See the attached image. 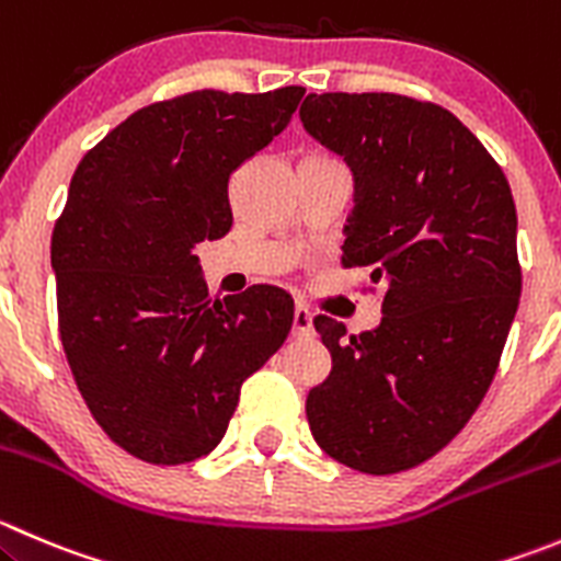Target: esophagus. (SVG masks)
Instances as JSON below:
<instances>
[{
  "label": "esophagus",
  "instance_id": "1",
  "mask_svg": "<svg viewBox=\"0 0 561 561\" xmlns=\"http://www.w3.org/2000/svg\"><path fill=\"white\" fill-rule=\"evenodd\" d=\"M312 331V312L304 304H296V312H293V336H309Z\"/></svg>",
  "mask_w": 561,
  "mask_h": 561
}]
</instances>
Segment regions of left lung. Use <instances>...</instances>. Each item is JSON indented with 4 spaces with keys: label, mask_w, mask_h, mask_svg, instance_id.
Returning a JSON list of instances; mask_svg holds the SVG:
<instances>
[{
    "label": "left lung",
    "mask_w": 561,
    "mask_h": 561,
    "mask_svg": "<svg viewBox=\"0 0 561 561\" xmlns=\"http://www.w3.org/2000/svg\"><path fill=\"white\" fill-rule=\"evenodd\" d=\"M301 119L356 178L342 265L383 282L378 329L314 318L331 373L307 397L309 431L336 463L397 474L442 453L496 375L520 298L513 192L438 103L323 92Z\"/></svg>",
    "instance_id": "obj_1"
}]
</instances>
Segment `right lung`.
Returning <instances> with one entry per match:
<instances>
[{"instance_id":"1","label":"right lung","mask_w":561,"mask_h":561,"mask_svg":"<svg viewBox=\"0 0 561 561\" xmlns=\"http://www.w3.org/2000/svg\"><path fill=\"white\" fill-rule=\"evenodd\" d=\"M301 98L183 92L130 114L76 167L51 236L59 340L92 419L145 463L214 453L243 380L290 334L285 290L214 304L192 252L230 232V175Z\"/></svg>"}]
</instances>
